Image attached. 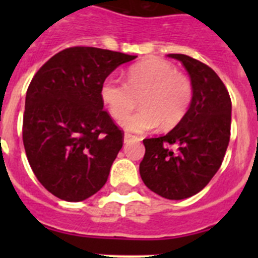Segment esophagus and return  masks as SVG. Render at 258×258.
<instances>
[{
  "label": "esophagus",
  "mask_w": 258,
  "mask_h": 258,
  "mask_svg": "<svg viewBox=\"0 0 258 258\" xmlns=\"http://www.w3.org/2000/svg\"><path fill=\"white\" fill-rule=\"evenodd\" d=\"M138 140V137L133 136V134H129V133H125L124 136V142L127 143V142H132V141H136Z\"/></svg>",
  "instance_id": "obj_1"
}]
</instances>
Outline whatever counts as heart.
<instances>
[{
    "instance_id": "obj_1",
    "label": "heart",
    "mask_w": 258,
    "mask_h": 258,
    "mask_svg": "<svg viewBox=\"0 0 258 258\" xmlns=\"http://www.w3.org/2000/svg\"><path fill=\"white\" fill-rule=\"evenodd\" d=\"M140 97L143 108L121 120L125 131L143 133L157 125L175 126L187 113L194 98V86L186 75L169 61L151 59L127 70L126 83L108 77L101 86V98L109 113L121 118L136 105Z\"/></svg>"
}]
</instances>
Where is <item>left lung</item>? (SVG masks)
Listing matches in <instances>:
<instances>
[{
  "label": "left lung",
  "instance_id": "8db88e82",
  "mask_svg": "<svg viewBox=\"0 0 258 258\" xmlns=\"http://www.w3.org/2000/svg\"><path fill=\"white\" fill-rule=\"evenodd\" d=\"M187 70L194 98L187 113L165 136L143 140L142 181L170 200L190 198L209 183L226 154L231 129V99L209 66L184 54H169ZM172 145H177L173 150Z\"/></svg>",
  "mask_w": 258,
  "mask_h": 258
}]
</instances>
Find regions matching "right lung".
<instances>
[{
  "label": "right lung",
  "instance_id": "right-lung-1",
  "mask_svg": "<svg viewBox=\"0 0 258 258\" xmlns=\"http://www.w3.org/2000/svg\"><path fill=\"white\" fill-rule=\"evenodd\" d=\"M136 55L74 46L49 59L32 79L23 116V143L40 183L66 202L101 190L124 143L101 98L104 80Z\"/></svg>",
  "mask_w": 258,
  "mask_h": 258
}]
</instances>
